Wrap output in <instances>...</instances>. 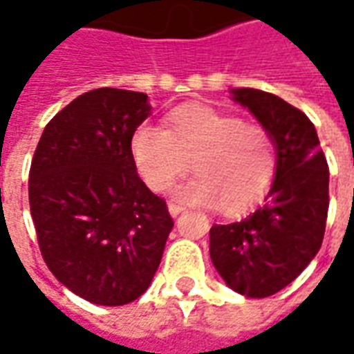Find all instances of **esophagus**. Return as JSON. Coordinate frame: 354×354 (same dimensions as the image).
<instances>
[{"label":"esophagus","instance_id":"obj_1","mask_svg":"<svg viewBox=\"0 0 354 354\" xmlns=\"http://www.w3.org/2000/svg\"><path fill=\"white\" fill-rule=\"evenodd\" d=\"M169 212L170 216H178L180 212H184V207H182V205H176V203H169Z\"/></svg>","mask_w":354,"mask_h":354}]
</instances>
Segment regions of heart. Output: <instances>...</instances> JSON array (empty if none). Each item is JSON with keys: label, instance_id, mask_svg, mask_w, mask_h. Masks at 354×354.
<instances>
[{"label": "heart", "instance_id": "1", "mask_svg": "<svg viewBox=\"0 0 354 354\" xmlns=\"http://www.w3.org/2000/svg\"><path fill=\"white\" fill-rule=\"evenodd\" d=\"M132 157L153 192H167L189 170L199 174L176 192L197 207L243 212L266 197L277 174L271 134L258 123L207 106H184L167 117V131L140 124Z\"/></svg>", "mask_w": 354, "mask_h": 354}]
</instances>
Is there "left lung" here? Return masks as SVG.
Returning a JSON list of instances; mask_svg holds the SVG:
<instances>
[{"label":"left lung","instance_id":"left-lung-1","mask_svg":"<svg viewBox=\"0 0 354 354\" xmlns=\"http://www.w3.org/2000/svg\"><path fill=\"white\" fill-rule=\"evenodd\" d=\"M273 138L277 174L263 205L231 223L210 227V258L225 284L246 297L288 286L319 252L328 216L326 157L304 111L271 93L233 88Z\"/></svg>","mask_w":354,"mask_h":354}]
</instances>
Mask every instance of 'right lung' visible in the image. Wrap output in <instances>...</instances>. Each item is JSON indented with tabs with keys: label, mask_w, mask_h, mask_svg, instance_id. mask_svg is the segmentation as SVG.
<instances>
[{
	"label": "right lung",
	"mask_w": 354,
	"mask_h": 354,
	"mask_svg": "<svg viewBox=\"0 0 354 354\" xmlns=\"http://www.w3.org/2000/svg\"><path fill=\"white\" fill-rule=\"evenodd\" d=\"M149 111L147 94L94 88L60 109L35 147L28 195L39 250L50 273L91 304L138 299L174 225L132 157V134Z\"/></svg>",
	"instance_id": "obj_1"
}]
</instances>
